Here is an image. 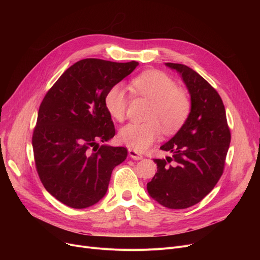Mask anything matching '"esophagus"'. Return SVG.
I'll list each match as a JSON object with an SVG mask.
<instances>
[{"label":"esophagus","mask_w":260,"mask_h":260,"mask_svg":"<svg viewBox=\"0 0 260 260\" xmlns=\"http://www.w3.org/2000/svg\"><path fill=\"white\" fill-rule=\"evenodd\" d=\"M128 155L134 160H141L143 158V156L140 153H138L137 151H135V149H131V148L128 149Z\"/></svg>","instance_id":"34e87169"}]
</instances>
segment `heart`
Instances as JSON below:
<instances>
[{"mask_svg": "<svg viewBox=\"0 0 260 260\" xmlns=\"http://www.w3.org/2000/svg\"><path fill=\"white\" fill-rule=\"evenodd\" d=\"M135 92L152 101L147 119L143 123L132 122L119 132L121 143L135 151H144L157 141L161 126L167 133L178 131L186 121L190 102L187 94L177 88L175 81L158 71H147L132 81ZM105 107L114 119L122 121L128 105L127 93L122 85L116 84L105 95Z\"/></svg>", "mask_w": 260, "mask_h": 260, "instance_id": "obj_1", "label": "heart"}]
</instances>
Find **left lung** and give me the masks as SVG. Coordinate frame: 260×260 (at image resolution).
I'll use <instances>...</instances> for the list:
<instances>
[{
    "label": "left lung",
    "instance_id": "obj_1",
    "mask_svg": "<svg viewBox=\"0 0 260 260\" xmlns=\"http://www.w3.org/2000/svg\"><path fill=\"white\" fill-rule=\"evenodd\" d=\"M166 65L180 74L190 94V112L181 128L160 147L173 156L154 159L157 173L147 192L161 206L180 210L200 202L220 179L231 133L223 102L209 82L186 65Z\"/></svg>",
    "mask_w": 260,
    "mask_h": 260
}]
</instances>
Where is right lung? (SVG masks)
I'll return each instance as SVG.
<instances>
[{"instance_id": "1", "label": "right lung", "mask_w": 260, "mask_h": 260, "mask_svg": "<svg viewBox=\"0 0 260 260\" xmlns=\"http://www.w3.org/2000/svg\"><path fill=\"white\" fill-rule=\"evenodd\" d=\"M138 62L78 61L63 73L40 105L32 135L36 169L47 192L73 209L93 206L106 194L125 147L99 146L115 136L105 107L109 88Z\"/></svg>"}]
</instances>
